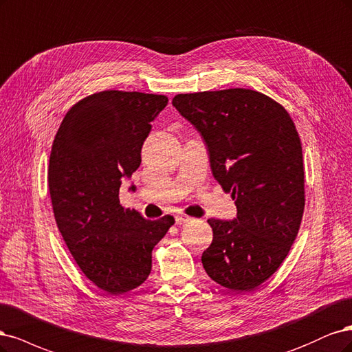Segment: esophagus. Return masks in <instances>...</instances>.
Masks as SVG:
<instances>
[{
  "label": "esophagus",
  "mask_w": 352,
  "mask_h": 352,
  "mask_svg": "<svg viewBox=\"0 0 352 352\" xmlns=\"http://www.w3.org/2000/svg\"><path fill=\"white\" fill-rule=\"evenodd\" d=\"M191 219H192V218L187 217V214H177V217H175L177 223H186V222H190Z\"/></svg>",
  "instance_id": "1"
}]
</instances>
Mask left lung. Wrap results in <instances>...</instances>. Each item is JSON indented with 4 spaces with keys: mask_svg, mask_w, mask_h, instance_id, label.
Masks as SVG:
<instances>
[{
    "mask_svg": "<svg viewBox=\"0 0 352 352\" xmlns=\"http://www.w3.org/2000/svg\"><path fill=\"white\" fill-rule=\"evenodd\" d=\"M173 105L201 134L212 174L236 206L234 221L208 219L213 240L203 267L225 288L252 291L278 270L300 230L298 131L285 108L252 89L181 94Z\"/></svg>",
    "mask_w": 352,
    "mask_h": 352,
    "instance_id": "1",
    "label": "left lung"
}]
</instances>
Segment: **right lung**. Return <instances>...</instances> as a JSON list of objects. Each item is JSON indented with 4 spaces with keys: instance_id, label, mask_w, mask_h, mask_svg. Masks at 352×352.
<instances>
[{
    "instance_id": "1",
    "label": "right lung",
    "mask_w": 352,
    "mask_h": 352,
    "mask_svg": "<svg viewBox=\"0 0 352 352\" xmlns=\"http://www.w3.org/2000/svg\"><path fill=\"white\" fill-rule=\"evenodd\" d=\"M166 104L164 95L142 92L89 95L67 112L52 143L48 187L56 226L83 274L114 296L147 279L153 247L175 222L169 214L144 219L118 197Z\"/></svg>"
}]
</instances>
